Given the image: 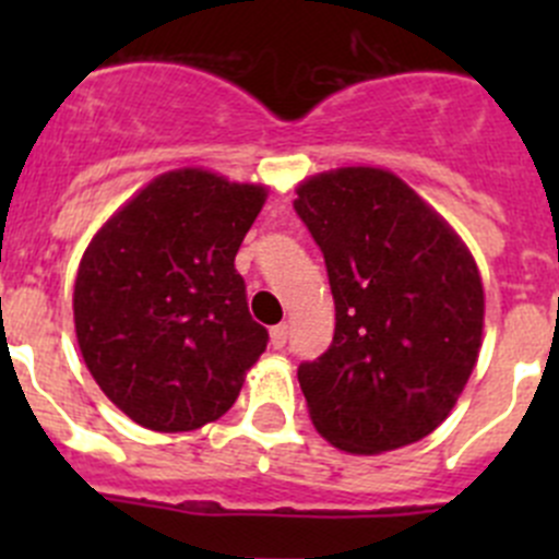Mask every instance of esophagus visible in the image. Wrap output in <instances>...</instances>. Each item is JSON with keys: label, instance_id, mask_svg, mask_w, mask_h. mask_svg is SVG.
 <instances>
[{"label": "esophagus", "instance_id": "34e87169", "mask_svg": "<svg viewBox=\"0 0 559 559\" xmlns=\"http://www.w3.org/2000/svg\"><path fill=\"white\" fill-rule=\"evenodd\" d=\"M286 341H289V326H286V324H275L273 330H270V346H273V348H284Z\"/></svg>", "mask_w": 559, "mask_h": 559}]
</instances>
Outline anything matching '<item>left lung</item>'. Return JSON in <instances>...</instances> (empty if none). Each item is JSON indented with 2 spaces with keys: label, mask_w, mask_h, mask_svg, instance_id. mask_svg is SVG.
Masks as SVG:
<instances>
[{
  "label": "left lung",
  "mask_w": 559,
  "mask_h": 559,
  "mask_svg": "<svg viewBox=\"0 0 559 559\" xmlns=\"http://www.w3.org/2000/svg\"><path fill=\"white\" fill-rule=\"evenodd\" d=\"M297 216L324 253L335 335L297 368L316 430L352 454L430 436L473 373L484 286L456 233L379 167L297 186Z\"/></svg>",
  "instance_id": "left-lung-1"
}]
</instances>
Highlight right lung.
<instances>
[{
    "label": "right lung",
    "mask_w": 559,
    "mask_h": 559,
    "mask_svg": "<svg viewBox=\"0 0 559 559\" xmlns=\"http://www.w3.org/2000/svg\"><path fill=\"white\" fill-rule=\"evenodd\" d=\"M264 186L197 167L151 180L94 235L72 295L78 346L99 389L138 425L186 432L238 400L267 348L235 253Z\"/></svg>",
    "instance_id": "right-lung-1"
}]
</instances>
